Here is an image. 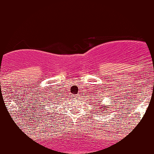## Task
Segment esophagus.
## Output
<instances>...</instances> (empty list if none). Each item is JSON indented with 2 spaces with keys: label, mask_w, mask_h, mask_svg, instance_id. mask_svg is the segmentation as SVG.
<instances>
[{
  "label": "esophagus",
  "mask_w": 154,
  "mask_h": 154,
  "mask_svg": "<svg viewBox=\"0 0 154 154\" xmlns=\"http://www.w3.org/2000/svg\"><path fill=\"white\" fill-rule=\"evenodd\" d=\"M74 98H76V99H78V98H79V94L75 95H74Z\"/></svg>",
  "instance_id": "obj_1"
}]
</instances>
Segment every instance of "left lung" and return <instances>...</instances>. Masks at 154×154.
<instances>
[{
  "label": "left lung",
  "instance_id": "left-lung-1",
  "mask_svg": "<svg viewBox=\"0 0 154 154\" xmlns=\"http://www.w3.org/2000/svg\"><path fill=\"white\" fill-rule=\"evenodd\" d=\"M96 103H97V102H96ZM99 106H100L99 109H98V111H99V112L101 113V114H103V113H106V111L107 109L109 108L107 106H104V107H102L101 106L99 105ZM94 109H95V108H94Z\"/></svg>",
  "mask_w": 154,
  "mask_h": 154
}]
</instances>
